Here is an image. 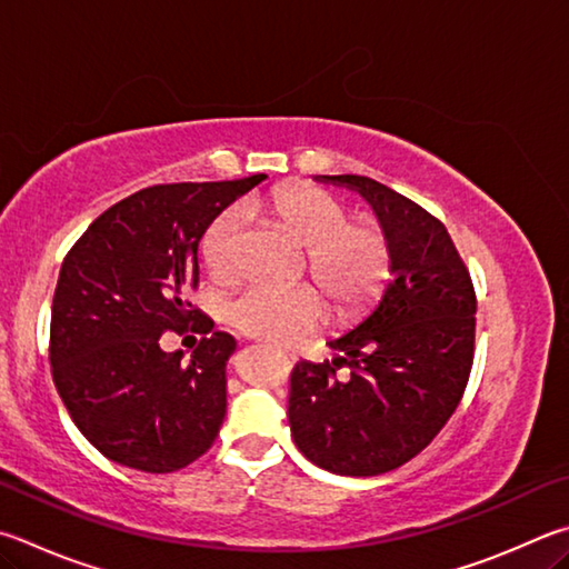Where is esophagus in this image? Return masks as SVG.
Instances as JSON below:
<instances>
[{
	"label": "esophagus",
	"mask_w": 569,
	"mask_h": 569,
	"mask_svg": "<svg viewBox=\"0 0 569 569\" xmlns=\"http://www.w3.org/2000/svg\"><path fill=\"white\" fill-rule=\"evenodd\" d=\"M281 360H283V366H291V358H286V356H281Z\"/></svg>",
	"instance_id": "34e87169"
}]
</instances>
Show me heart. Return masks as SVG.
Masks as SVG:
<instances>
[{"instance_id":"heart-1","label":"heart","mask_w":569,"mask_h":569,"mask_svg":"<svg viewBox=\"0 0 569 569\" xmlns=\"http://www.w3.org/2000/svg\"><path fill=\"white\" fill-rule=\"evenodd\" d=\"M268 209L306 246L308 271L338 308L363 303L383 281L388 241L373 223H350L348 209L316 186H288L268 199ZM243 211L231 206L216 216L201 239L209 273L231 281L241 271ZM323 318V301L311 286L258 281L231 303L236 328L273 346H293Z\"/></svg>"}]
</instances>
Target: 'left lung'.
Wrapping results in <instances>:
<instances>
[{"mask_svg":"<svg viewBox=\"0 0 569 569\" xmlns=\"http://www.w3.org/2000/svg\"><path fill=\"white\" fill-rule=\"evenodd\" d=\"M358 191L386 233L392 281L356 328L328 340L333 363H296L288 422L318 468L368 478L428 448L456 412L475 353V288L450 233L368 177H318ZM351 373L338 379L335 370Z\"/></svg>","mask_w":569,"mask_h":569,"instance_id":"obj_1","label":"left lung"}]
</instances>
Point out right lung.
Returning a JSON list of instances; mask_svg holds the SVG:
<instances>
[{"instance_id": "obj_1", "label": "right lung", "mask_w": 569, "mask_h": 569, "mask_svg": "<svg viewBox=\"0 0 569 569\" xmlns=\"http://www.w3.org/2000/svg\"><path fill=\"white\" fill-rule=\"evenodd\" d=\"M266 179L159 183L113 203L61 263L49 360L61 400L91 446L141 472H173L213 446L226 418L233 336L191 308L199 241L226 206ZM167 329L206 332L183 365Z\"/></svg>"}]
</instances>
